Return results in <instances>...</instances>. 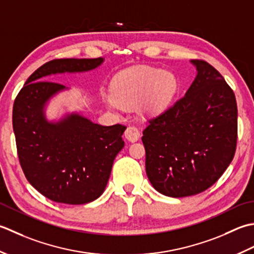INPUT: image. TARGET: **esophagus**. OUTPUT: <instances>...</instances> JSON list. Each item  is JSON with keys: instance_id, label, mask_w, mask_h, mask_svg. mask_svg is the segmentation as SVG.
<instances>
[{"instance_id": "1", "label": "esophagus", "mask_w": 254, "mask_h": 254, "mask_svg": "<svg viewBox=\"0 0 254 254\" xmlns=\"http://www.w3.org/2000/svg\"><path fill=\"white\" fill-rule=\"evenodd\" d=\"M125 137L127 140L130 142H134L138 140L139 137H140V132H139L138 129L134 126H129L125 130Z\"/></svg>"}]
</instances>
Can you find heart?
<instances>
[{
	"label": "heart",
	"instance_id": "b5f03b06",
	"mask_svg": "<svg viewBox=\"0 0 254 254\" xmlns=\"http://www.w3.org/2000/svg\"><path fill=\"white\" fill-rule=\"evenodd\" d=\"M174 91L172 73L153 66L138 65L115 76L111 85V103L123 108L138 104L143 114L154 116L167 110Z\"/></svg>",
	"mask_w": 254,
	"mask_h": 254
}]
</instances>
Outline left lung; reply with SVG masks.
Listing matches in <instances>:
<instances>
[{
	"instance_id": "1",
	"label": "left lung",
	"mask_w": 254,
	"mask_h": 254,
	"mask_svg": "<svg viewBox=\"0 0 254 254\" xmlns=\"http://www.w3.org/2000/svg\"><path fill=\"white\" fill-rule=\"evenodd\" d=\"M197 73L185 95L143 130L146 172L170 197L204 192L229 167L236 152L235 93L214 66L190 60Z\"/></svg>"
}]
</instances>
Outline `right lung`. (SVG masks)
<instances>
[{
  "instance_id": "right-lung-1",
  "label": "right lung",
  "mask_w": 254,
  "mask_h": 254,
  "mask_svg": "<svg viewBox=\"0 0 254 254\" xmlns=\"http://www.w3.org/2000/svg\"><path fill=\"white\" fill-rule=\"evenodd\" d=\"M104 58L57 59L36 70L15 98L13 129L18 159L28 182L46 197L70 205L95 200L104 192L113 162L125 146L126 127L102 126L77 112L49 120L50 101L69 87L46 77L82 73Z\"/></svg>"
}]
</instances>
